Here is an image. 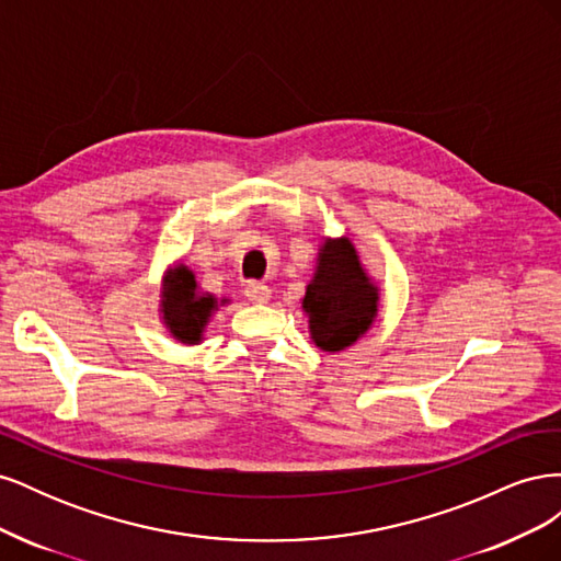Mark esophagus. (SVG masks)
Wrapping results in <instances>:
<instances>
[{
    "instance_id": "1",
    "label": "esophagus",
    "mask_w": 561,
    "mask_h": 561,
    "mask_svg": "<svg viewBox=\"0 0 561 561\" xmlns=\"http://www.w3.org/2000/svg\"><path fill=\"white\" fill-rule=\"evenodd\" d=\"M245 297L254 304H266L271 299V290L264 285V283H257V280H250L245 283Z\"/></svg>"
}]
</instances>
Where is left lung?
I'll use <instances>...</instances> for the list:
<instances>
[{"instance_id": "left-lung-1", "label": "left lung", "mask_w": 561, "mask_h": 561, "mask_svg": "<svg viewBox=\"0 0 561 561\" xmlns=\"http://www.w3.org/2000/svg\"><path fill=\"white\" fill-rule=\"evenodd\" d=\"M301 304L309 313L311 339L322 351H344L369 330L377 318L379 293L348 239L322 243L316 276Z\"/></svg>"}]
</instances>
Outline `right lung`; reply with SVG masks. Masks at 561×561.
<instances>
[{
	"mask_svg": "<svg viewBox=\"0 0 561 561\" xmlns=\"http://www.w3.org/2000/svg\"><path fill=\"white\" fill-rule=\"evenodd\" d=\"M227 299H222L225 304ZM163 322L182 344H198L201 332L206 328L208 318L217 309V299L213 295L198 293L194 274L186 266L171 271L163 290Z\"/></svg>",
	"mask_w": 561,
	"mask_h": 561,
	"instance_id": "add662e5",
	"label": "right lung"
}]
</instances>
